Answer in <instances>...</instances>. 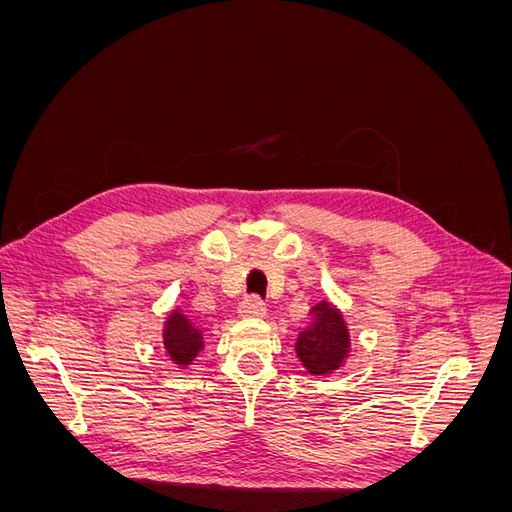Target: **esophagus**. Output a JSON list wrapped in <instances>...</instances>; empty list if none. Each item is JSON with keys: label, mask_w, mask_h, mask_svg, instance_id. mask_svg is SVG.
<instances>
[{"label": "esophagus", "mask_w": 512, "mask_h": 512, "mask_svg": "<svg viewBox=\"0 0 512 512\" xmlns=\"http://www.w3.org/2000/svg\"><path fill=\"white\" fill-rule=\"evenodd\" d=\"M265 312H267V307H265V303H262L260 297H256V294H252V297H245L239 305V314L243 318H260V316H265Z\"/></svg>", "instance_id": "obj_1"}]
</instances>
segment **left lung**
<instances>
[{
  "label": "left lung",
  "instance_id": "1",
  "mask_svg": "<svg viewBox=\"0 0 512 512\" xmlns=\"http://www.w3.org/2000/svg\"><path fill=\"white\" fill-rule=\"evenodd\" d=\"M312 314L314 322L299 335L297 354L307 371L322 376L339 367L350 339L342 316L329 303H318Z\"/></svg>",
  "mask_w": 512,
  "mask_h": 512
}]
</instances>
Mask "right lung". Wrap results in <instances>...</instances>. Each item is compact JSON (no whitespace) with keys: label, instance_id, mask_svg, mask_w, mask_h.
I'll use <instances>...</instances> for the list:
<instances>
[{"label":"right lung","instance_id":"obj_1","mask_svg":"<svg viewBox=\"0 0 512 512\" xmlns=\"http://www.w3.org/2000/svg\"><path fill=\"white\" fill-rule=\"evenodd\" d=\"M164 348L175 363L188 365L196 352L203 348V337H200V331L188 318L173 314L168 318L164 329Z\"/></svg>","mask_w":512,"mask_h":512}]
</instances>
